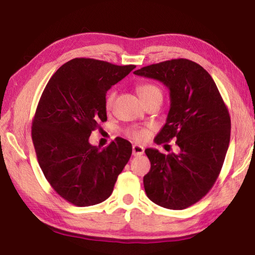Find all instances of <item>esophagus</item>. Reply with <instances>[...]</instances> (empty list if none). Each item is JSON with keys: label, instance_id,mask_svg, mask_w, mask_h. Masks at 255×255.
Segmentation results:
<instances>
[{"label": "esophagus", "instance_id": "obj_1", "mask_svg": "<svg viewBox=\"0 0 255 255\" xmlns=\"http://www.w3.org/2000/svg\"><path fill=\"white\" fill-rule=\"evenodd\" d=\"M145 148L140 145H133L132 146V155L133 156H140V155L144 154Z\"/></svg>", "mask_w": 255, "mask_h": 255}]
</instances>
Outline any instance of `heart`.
<instances>
[{
    "label": "heart",
    "instance_id": "obj_1",
    "mask_svg": "<svg viewBox=\"0 0 255 255\" xmlns=\"http://www.w3.org/2000/svg\"><path fill=\"white\" fill-rule=\"evenodd\" d=\"M137 93L139 98L141 99V101L145 102L147 101L148 99L153 98V97H162L161 90H159L156 85L150 84V83H144V84H139L136 88ZM116 100V92L111 91L108 93V96L106 98V108L108 110H110L112 106H114ZM128 135L130 136L132 139H135L137 141H143L149 135V129L143 127V128H131L130 130L128 131Z\"/></svg>",
    "mask_w": 255,
    "mask_h": 255
}]
</instances>
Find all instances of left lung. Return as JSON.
<instances>
[{
  "label": "left lung",
  "mask_w": 255,
  "mask_h": 255,
  "mask_svg": "<svg viewBox=\"0 0 255 255\" xmlns=\"http://www.w3.org/2000/svg\"><path fill=\"white\" fill-rule=\"evenodd\" d=\"M133 74L157 80L170 90V111L155 143L174 139L180 148L167 155L145 149L150 162L144 176L146 195L164 208H188L208 193L221 173L231 138L227 107L213 77L192 60H165Z\"/></svg>",
  "instance_id": "left-lung-1"
}]
</instances>
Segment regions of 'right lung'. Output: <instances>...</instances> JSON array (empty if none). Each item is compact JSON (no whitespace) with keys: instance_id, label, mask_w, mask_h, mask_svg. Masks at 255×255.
<instances>
[{"instance_id":"add662e5","label":"right lung","mask_w":255,"mask_h":255,"mask_svg":"<svg viewBox=\"0 0 255 255\" xmlns=\"http://www.w3.org/2000/svg\"><path fill=\"white\" fill-rule=\"evenodd\" d=\"M135 67L74 58L56 71L41 94L31 127L38 163L51 188L77 207L108 199L130 158L131 144L124 138L101 149L89 137L107 122V91Z\"/></svg>"}]
</instances>
